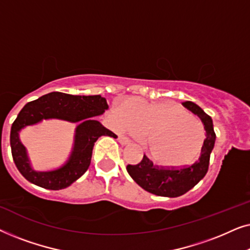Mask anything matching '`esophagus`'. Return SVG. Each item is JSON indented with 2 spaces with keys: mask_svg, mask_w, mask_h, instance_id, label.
I'll list each match as a JSON object with an SVG mask.
<instances>
[{
  "mask_svg": "<svg viewBox=\"0 0 250 250\" xmlns=\"http://www.w3.org/2000/svg\"><path fill=\"white\" fill-rule=\"evenodd\" d=\"M118 141H119V143H121V145L125 146V145H129L131 140H129L127 136L121 134V135H118Z\"/></svg>",
  "mask_w": 250,
  "mask_h": 250,
  "instance_id": "34e87169",
  "label": "esophagus"
}]
</instances>
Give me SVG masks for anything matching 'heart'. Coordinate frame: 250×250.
Returning <instances> with one entry per match:
<instances>
[{
    "label": "heart",
    "mask_w": 250,
    "mask_h": 250,
    "mask_svg": "<svg viewBox=\"0 0 250 250\" xmlns=\"http://www.w3.org/2000/svg\"><path fill=\"white\" fill-rule=\"evenodd\" d=\"M116 117L122 127L145 135L143 146L158 165L186 166L199 156L204 145L201 123L175 102L143 104L127 99Z\"/></svg>",
    "instance_id": "obj_1"
}]
</instances>
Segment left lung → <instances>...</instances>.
<instances>
[{"label": "left lung", "instance_id": "8db88e82", "mask_svg": "<svg viewBox=\"0 0 250 250\" xmlns=\"http://www.w3.org/2000/svg\"><path fill=\"white\" fill-rule=\"evenodd\" d=\"M191 112L197 115L203 122L206 139L201 148L199 159L190 166L183 167H159L146 155L136 165H127L126 169L129 176L139 184L142 189L160 197L175 198L187 193L206 175L209 165L210 152L214 148L216 134L214 132L213 121L199 105L191 101L182 104Z\"/></svg>", "mask_w": 250, "mask_h": 250}]
</instances>
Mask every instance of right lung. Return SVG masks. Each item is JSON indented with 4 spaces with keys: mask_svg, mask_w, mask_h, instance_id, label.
<instances>
[{
    "mask_svg": "<svg viewBox=\"0 0 250 250\" xmlns=\"http://www.w3.org/2000/svg\"><path fill=\"white\" fill-rule=\"evenodd\" d=\"M108 108L107 100L101 95H71L61 92H51L28 102L13 122L10 133L12 158L21 175L30 183L49 190L64 189L80 179L90 166L95 141L102 135L117 138L115 133L95 121V117ZM43 119L79 123L70 158L59 169L47 172L31 168L26 150L19 139V132L23 127Z\"/></svg>",
    "mask_w": 250,
    "mask_h": 250,
    "instance_id": "1",
    "label": "right lung"
}]
</instances>
